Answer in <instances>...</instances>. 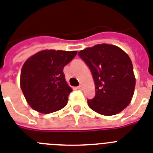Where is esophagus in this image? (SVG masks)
<instances>
[{
	"label": "esophagus",
	"mask_w": 153,
	"mask_h": 153,
	"mask_svg": "<svg viewBox=\"0 0 153 153\" xmlns=\"http://www.w3.org/2000/svg\"><path fill=\"white\" fill-rule=\"evenodd\" d=\"M77 89H82V85H79V86H77Z\"/></svg>",
	"instance_id": "obj_1"
}]
</instances>
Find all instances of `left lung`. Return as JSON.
I'll use <instances>...</instances> for the list:
<instances>
[{
	"mask_svg": "<svg viewBox=\"0 0 153 153\" xmlns=\"http://www.w3.org/2000/svg\"><path fill=\"white\" fill-rule=\"evenodd\" d=\"M91 71L96 94L88 105L104 115H116L126 108L134 93L135 77L129 56L119 47L96 45L79 52Z\"/></svg>",
	"mask_w": 153,
	"mask_h": 153,
	"instance_id": "left-lung-1",
	"label": "left lung"
}]
</instances>
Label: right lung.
<instances>
[{"mask_svg": "<svg viewBox=\"0 0 153 153\" xmlns=\"http://www.w3.org/2000/svg\"><path fill=\"white\" fill-rule=\"evenodd\" d=\"M76 54L77 51L43 50L25 62L20 86L33 110L48 114L66 106L72 89L66 82L63 70Z\"/></svg>", "mask_w": 153, "mask_h": 153, "instance_id": "add662e5", "label": "right lung"}]
</instances>
